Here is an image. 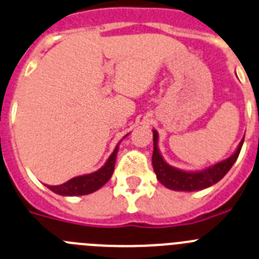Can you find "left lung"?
Masks as SVG:
<instances>
[{"label":"left lung","instance_id":"obj_1","mask_svg":"<svg viewBox=\"0 0 259 259\" xmlns=\"http://www.w3.org/2000/svg\"><path fill=\"white\" fill-rule=\"evenodd\" d=\"M157 139L158 135L156 130H153V155H152V165L155 170L156 177L158 182L164 185L165 187L174 191H197L204 190L210 186L215 185L217 182H220L223 177L227 174V171L232 167L236 158L239 157V153L243 147L244 139L240 142L236 152L228 157L225 161H221L208 169L202 171H183V170L176 169L170 166L164 161L157 148Z\"/></svg>","mask_w":259,"mask_h":259}]
</instances>
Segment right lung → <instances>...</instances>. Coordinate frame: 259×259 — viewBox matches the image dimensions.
<instances>
[{"mask_svg": "<svg viewBox=\"0 0 259 259\" xmlns=\"http://www.w3.org/2000/svg\"><path fill=\"white\" fill-rule=\"evenodd\" d=\"M117 148L113 151V153L109 156L108 161L106 162L102 169L98 171H94L88 176H81V177H74L71 181L63 183L59 186H49L51 191H54L58 195H63V196H80V195H88L94 191L99 190L103 187L107 182L111 179L115 170V162H116V156H117Z\"/></svg>", "mask_w": 259, "mask_h": 259, "instance_id": "1", "label": "right lung"}]
</instances>
